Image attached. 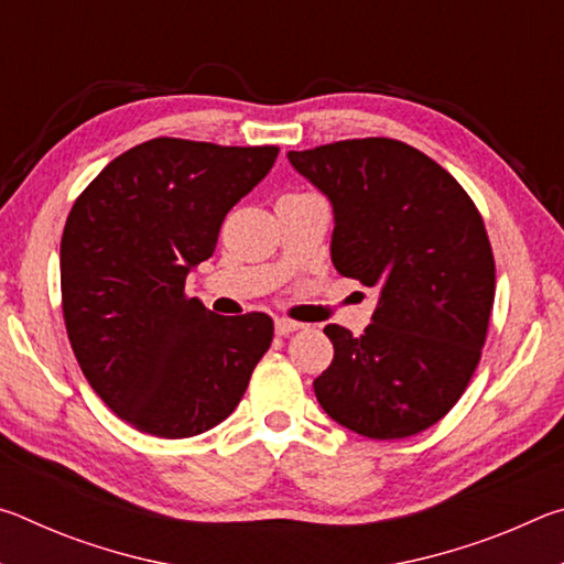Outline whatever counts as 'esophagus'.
I'll list each match as a JSON object with an SVG mask.
<instances>
[{
  "mask_svg": "<svg viewBox=\"0 0 564 564\" xmlns=\"http://www.w3.org/2000/svg\"><path fill=\"white\" fill-rule=\"evenodd\" d=\"M301 328H303V323H299V321H291V318H275V333H279V336H291V333L301 330Z\"/></svg>",
  "mask_w": 564,
  "mask_h": 564,
  "instance_id": "34e87169",
  "label": "esophagus"
}]
</instances>
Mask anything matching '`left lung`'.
Here are the masks:
<instances>
[{"label": "left lung", "instance_id": "obj_1", "mask_svg": "<svg viewBox=\"0 0 564 564\" xmlns=\"http://www.w3.org/2000/svg\"><path fill=\"white\" fill-rule=\"evenodd\" d=\"M333 206L336 271L378 291L356 338L323 333L333 362L313 380L321 408L348 431L398 441L447 415L475 373L495 301V259L465 188L395 139L289 151Z\"/></svg>", "mask_w": 564, "mask_h": 564}]
</instances>
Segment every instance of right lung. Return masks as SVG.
Listing matches in <instances>:
<instances>
[{
    "label": "right lung",
    "instance_id": "add662e5",
    "mask_svg": "<svg viewBox=\"0 0 564 564\" xmlns=\"http://www.w3.org/2000/svg\"><path fill=\"white\" fill-rule=\"evenodd\" d=\"M279 147L151 139L76 198L62 234V311L82 373L141 433L191 437L234 413L273 340L265 313L216 316L186 295L226 214Z\"/></svg>",
    "mask_w": 564,
    "mask_h": 564
}]
</instances>
